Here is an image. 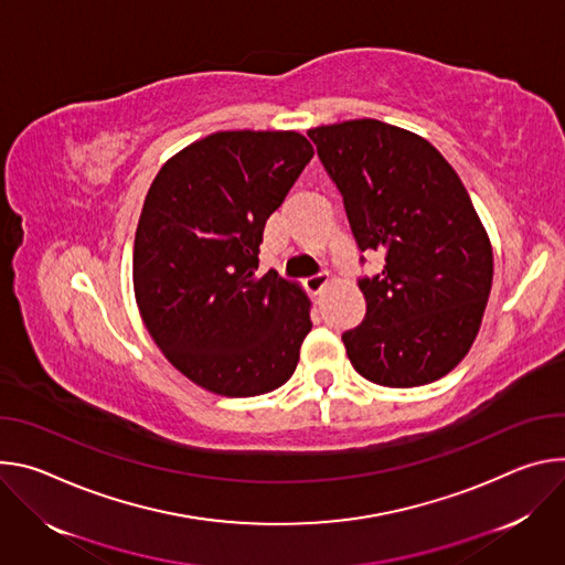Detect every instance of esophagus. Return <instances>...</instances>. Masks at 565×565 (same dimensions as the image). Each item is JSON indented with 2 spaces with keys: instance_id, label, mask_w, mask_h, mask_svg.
<instances>
[{
  "instance_id": "obj_1",
  "label": "esophagus",
  "mask_w": 565,
  "mask_h": 565,
  "mask_svg": "<svg viewBox=\"0 0 565 565\" xmlns=\"http://www.w3.org/2000/svg\"><path fill=\"white\" fill-rule=\"evenodd\" d=\"M330 285V278L328 276H323V274H319V276H311V278H307L305 280V287H307V291L309 294H321L326 287Z\"/></svg>"
}]
</instances>
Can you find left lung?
Returning a JSON list of instances; mask_svg holds the SVG:
<instances>
[{"mask_svg": "<svg viewBox=\"0 0 565 565\" xmlns=\"http://www.w3.org/2000/svg\"><path fill=\"white\" fill-rule=\"evenodd\" d=\"M343 195L361 250L365 319L343 334L372 384L413 388L445 377L471 350L493 280L489 235L451 163L426 139L374 118L307 130Z\"/></svg>", "mask_w": 565, "mask_h": 565, "instance_id": "obj_1", "label": "left lung"}]
</instances>
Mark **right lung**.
I'll return each instance as SVG.
<instances>
[{
  "mask_svg": "<svg viewBox=\"0 0 565 565\" xmlns=\"http://www.w3.org/2000/svg\"><path fill=\"white\" fill-rule=\"evenodd\" d=\"M315 157L298 132L228 130L170 157L143 202L132 280L163 356L224 397L280 388L311 330L309 298L258 254L269 215Z\"/></svg>",
  "mask_w": 565,
  "mask_h": 565,
  "instance_id": "obj_1",
  "label": "right lung"
}]
</instances>
